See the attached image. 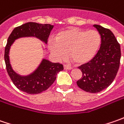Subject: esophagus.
Here are the masks:
<instances>
[{"mask_svg": "<svg viewBox=\"0 0 124 124\" xmlns=\"http://www.w3.org/2000/svg\"><path fill=\"white\" fill-rule=\"evenodd\" d=\"M63 68H64L65 70H72L73 68L72 66H70V65H64Z\"/></svg>", "mask_w": 124, "mask_h": 124, "instance_id": "34e87169", "label": "esophagus"}]
</instances>
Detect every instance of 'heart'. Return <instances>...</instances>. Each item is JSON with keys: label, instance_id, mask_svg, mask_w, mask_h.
Returning a JSON list of instances; mask_svg holds the SVG:
<instances>
[{"label": "heart", "instance_id": "b5f03b06", "mask_svg": "<svg viewBox=\"0 0 124 124\" xmlns=\"http://www.w3.org/2000/svg\"><path fill=\"white\" fill-rule=\"evenodd\" d=\"M101 43L99 31L72 27L60 31L56 41H48V47L58 60L65 59L68 54L77 64L90 62L97 54Z\"/></svg>", "mask_w": 124, "mask_h": 124}]
</instances>
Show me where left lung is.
<instances>
[{
    "mask_svg": "<svg viewBox=\"0 0 124 124\" xmlns=\"http://www.w3.org/2000/svg\"><path fill=\"white\" fill-rule=\"evenodd\" d=\"M101 37L99 50L93 60L79 66L82 77L77 84L83 90L99 93L108 88L117 74L120 64V45L112 31L99 25H94Z\"/></svg>",
    "mask_w": 124,
    "mask_h": 124,
    "instance_id": "8db88e82",
    "label": "left lung"
}]
</instances>
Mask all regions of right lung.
<instances>
[{"mask_svg":"<svg viewBox=\"0 0 124 124\" xmlns=\"http://www.w3.org/2000/svg\"><path fill=\"white\" fill-rule=\"evenodd\" d=\"M53 27L50 24L27 23L15 27L7 39L4 56L7 72L15 86L23 92L33 94L46 90L54 82L57 73L63 70V65L59 63H52L48 60L43 59L33 73L26 77H21L16 74L11 67L9 58L10 47L16 39L25 36H35L47 43Z\"/></svg>","mask_w":124,"mask_h":124,"instance_id":"1","label":"right lung"}]
</instances>
